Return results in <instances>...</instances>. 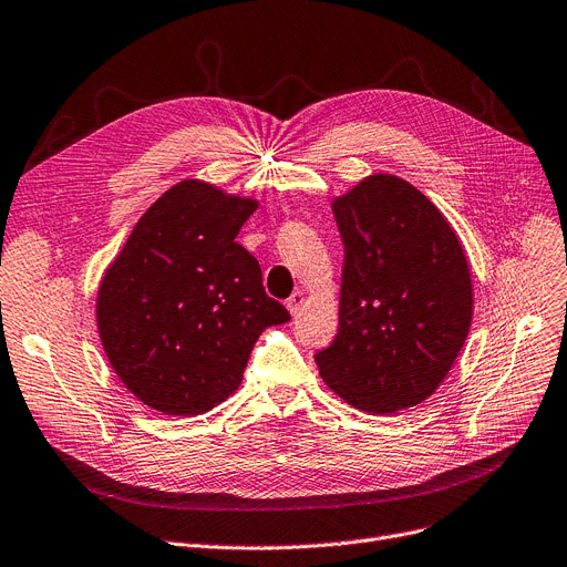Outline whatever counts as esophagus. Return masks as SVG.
Returning <instances> with one entry per match:
<instances>
[{
    "label": "esophagus",
    "mask_w": 567,
    "mask_h": 567,
    "mask_svg": "<svg viewBox=\"0 0 567 567\" xmlns=\"http://www.w3.org/2000/svg\"><path fill=\"white\" fill-rule=\"evenodd\" d=\"M303 303H306V297H303V291H293L291 297L287 299V310L291 312V315H299L301 312V308H303Z\"/></svg>",
    "instance_id": "obj_1"
}]
</instances>
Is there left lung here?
<instances>
[{
  "label": "left lung",
  "instance_id": "obj_1",
  "mask_svg": "<svg viewBox=\"0 0 567 567\" xmlns=\"http://www.w3.org/2000/svg\"><path fill=\"white\" fill-rule=\"evenodd\" d=\"M344 245L338 333L319 375L361 412L424 403L452 371L473 322L463 245L408 181L373 174L331 202Z\"/></svg>",
  "mask_w": 567,
  "mask_h": 567
}]
</instances>
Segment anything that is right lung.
<instances>
[{
	"mask_svg": "<svg viewBox=\"0 0 567 567\" xmlns=\"http://www.w3.org/2000/svg\"><path fill=\"white\" fill-rule=\"evenodd\" d=\"M257 208L250 196L181 181L141 215L106 268L96 329L115 375L143 405L194 416L227 401L261 331L289 319L236 243Z\"/></svg>",
	"mask_w": 567,
	"mask_h": 567,
	"instance_id": "obj_1",
	"label": "right lung"
}]
</instances>
